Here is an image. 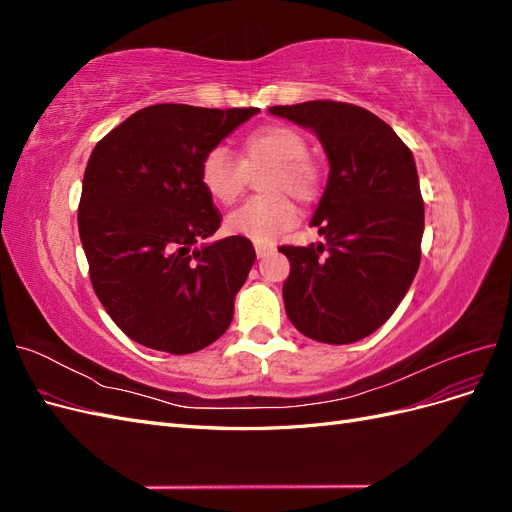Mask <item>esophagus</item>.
Returning <instances> with one entry per match:
<instances>
[{
  "mask_svg": "<svg viewBox=\"0 0 512 512\" xmlns=\"http://www.w3.org/2000/svg\"><path fill=\"white\" fill-rule=\"evenodd\" d=\"M254 247H256V256L258 258H265L271 252H275V245L273 243H254Z\"/></svg>",
  "mask_w": 512,
  "mask_h": 512,
  "instance_id": "esophagus-1",
  "label": "esophagus"
}]
</instances>
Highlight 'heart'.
<instances>
[{
	"label": "heart",
	"instance_id": "b5f03b06",
	"mask_svg": "<svg viewBox=\"0 0 512 512\" xmlns=\"http://www.w3.org/2000/svg\"><path fill=\"white\" fill-rule=\"evenodd\" d=\"M307 151L305 136L280 123L247 134L241 145V160L226 147H211L200 160L198 177L218 205H232L241 196L247 168L273 164L265 181V190L273 194L247 200L232 211L226 218V230L256 243H269L297 224L299 209L284 192L309 203L320 190V173L307 158Z\"/></svg>",
	"mask_w": 512,
	"mask_h": 512
}]
</instances>
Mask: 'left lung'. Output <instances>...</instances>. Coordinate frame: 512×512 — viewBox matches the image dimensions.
<instances>
[{"label":"left lung","mask_w":512,"mask_h":512,"mask_svg":"<svg viewBox=\"0 0 512 512\" xmlns=\"http://www.w3.org/2000/svg\"><path fill=\"white\" fill-rule=\"evenodd\" d=\"M269 113L312 130L331 166L312 218L324 243L280 247L290 260L286 314L316 342H359L391 318L421 265L425 205L412 151L354 104L312 100Z\"/></svg>","instance_id":"obj_1"}]
</instances>
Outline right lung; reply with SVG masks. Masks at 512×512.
Wrapping results in <instances>:
<instances>
[{
	"instance_id": "1",
	"label": "right lung",
	"mask_w": 512,
	"mask_h": 512,
	"mask_svg": "<svg viewBox=\"0 0 512 512\" xmlns=\"http://www.w3.org/2000/svg\"><path fill=\"white\" fill-rule=\"evenodd\" d=\"M258 108L153 104L94 147L79 235L100 303L136 344L170 354L222 337L256 252L226 237L196 247L222 215L200 183V160Z\"/></svg>"
}]
</instances>
